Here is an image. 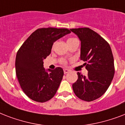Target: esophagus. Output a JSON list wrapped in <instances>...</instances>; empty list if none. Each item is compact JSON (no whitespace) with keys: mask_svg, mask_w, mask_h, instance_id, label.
I'll list each match as a JSON object with an SVG mask.
<instances>
[{"mask_svg":"<svg viewBox=\"0 0 125 125\" xmlns=\"http://www.w3.org/2000/svg\"><path fill=\"white\" fill-rule=\"evenodd\" d=\"M63 72H64L65 74H66V73L69 72V70H68L67 69H63Z\"/></svg>","mask_w":125,"mask_h":125,"instance_id":"obj_1","label":"esophagus"}]
</instances>
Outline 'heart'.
Returning <instances> with one entry per match:
<instances>
[{
  "label": "heart",
  "mask_w": 125,
  "mask_h": 125,
  "mask_svg": "<svg viewBox=\"0 0 125 125\" xmlns=\"http://www.w3.org/2000/svg\"><path fill=\"white\" fill-rule=\"evenodd\" d=\"M76 40V39H74V38H69V39H68V40H67V42H71V41H73V40ZM61 63H63V64H65V63H66V61L63 59V60H61Z\"/></svg>",
  "instance_id": "heart-1"
}]
</instances>
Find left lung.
I'll use <instances>...</instances> for the list:
<instances>
[{
    "instance_id": "8db88e82",
    "label": "left lung",
    "mask_w": 125,
    "mask_h": 125,
    "mask_svg": "<svg viewBox=\"0 0 125 125\" xmlns=\"http://www.w3.org/2000/svg\"><path fill=\"white\" fill-rule=\"evenodd\" d=\"M81 42L80 60L88 71L87 76L77 73L78 80L73 84L74 94L83 101L90 102L106 91L114 76V61L108 42L89 28H73Z\"/></svg>"
}]
</instances>
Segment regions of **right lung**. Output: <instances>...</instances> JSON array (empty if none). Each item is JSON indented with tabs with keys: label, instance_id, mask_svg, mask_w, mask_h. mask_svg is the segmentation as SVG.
I'll return each mask as SVG.
<instances>
[{
	"label": "right lung",
	"instance_id": "1",
	"mask_svg": "<svg viewBox=\"0 0 125 125\" xmlns=\"http://www.w3.org/2000/svg\"><path fill=\"white\" fill-rule=\"evenodd\" d=\"M70 33L67 28H39L28 37L17 53V77L22 91L33 101L44 103L56 93L63 71L61 67L45 69L43 60L51 54L56 41Z\"/></svg>",
	"mask_w": 125,
	"mask_h": 125
}]
</instances>
